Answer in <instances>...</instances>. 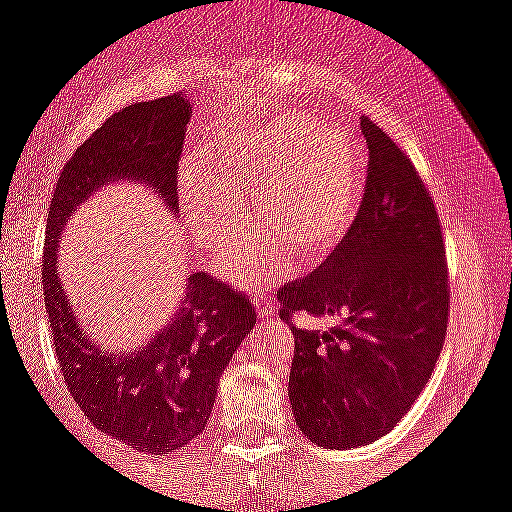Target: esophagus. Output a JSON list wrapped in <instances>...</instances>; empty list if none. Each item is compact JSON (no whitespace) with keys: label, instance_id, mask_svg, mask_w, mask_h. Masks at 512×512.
Instances as JSON below:
<instances>
[{"label":"esophagus","instance_id":"34e87169","mask_svg":"<svg viewBox=\"0 0 512 512\" xmlns=\"http://www.w3.org/2000/svg\"><path fill=\"white\" fill-rule=\"evenodd\" d=\"M253 306H256V311H259L261 319H271V314H274L269 291H259V294H253Z\"/></svg>","mask_w":512,"mask_h":512}]
</instances>
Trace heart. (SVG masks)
<instances>
[{"label": "heart", "instance_id": "b5f03b06", "mask_svg": "<svg viewBox=\"0 0 512 512\" xmlns=\"http://www.w3.org/2000/svg\"><path fill=\"white\" fill-rule=\"evenodd\" d=\"M216 162L191 155L180 173V201L196 241L226 253L246 231V193L256 191L261 223L223 261L233 281L251 286L261 271L289 259H319L357 218L364 196V158L334 125L294 118L276 128L236 133L216 148Z\"/></svg>", "mask_w": 512, "mask_h": 512}]
</instances>
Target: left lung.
Here are the masks:
<instances>
[{
    "label": "left lung",
    "mask_w": 512,
    "mask_h": 512,
    "mask_svg": "<svg viewBox=\"0 0 512 512\" xmlns=\"http://www.w3.org/2000/svg\"><path fill=\"white\" fill-rule=\"evenodd\" d=\"M369 180L359 216L321 269L279 289L281 319L296 311L329 326L294 329L289 399L319 447H359L407 415L447 334L450 286L440 218L402 150L369 118Z\"/></svg>",
    "instance_id": "8db88e82"
}]
</instances>
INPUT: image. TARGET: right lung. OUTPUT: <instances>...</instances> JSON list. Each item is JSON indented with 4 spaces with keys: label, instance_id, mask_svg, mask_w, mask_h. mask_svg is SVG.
<instances>
[{
    "label": "right lung",
    "instance_id": "1",
    "mask_svg": "<svg viewBox=\"0 0 512 512\" xmlns=\"http://www.w3.org/2000/svg\"><path fill=\"white\" fill-rule=\"evenodd\" d=\"M188 97L135 102L107 120L65 165L50 203L42 261L45 309L62 377L97 430L143 455H168L196 440L211 417L218 377L256 324L248 296L196 271L170 319L148 344L105 349L85 334L57 269L67 218L95 188L115 178L150 183L178 213V158L188 125Z\"/></svg>",
    "mask_w": 512,
    "mask_h": 512
}]
</instances>
